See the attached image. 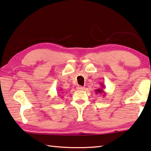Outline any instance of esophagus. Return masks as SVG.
<instances>
[{"label":"esophagus","instance_id":"1","mask_svg":"<svg viewBox=\"0 0 151 151\" xmlns=\"http://www.w3.org/2000/svg\"><path fill=\"white\" fill-rule=\"evenodd\" d=\"M76 88H77L78 90H84L85 88L84 86H78L77 87H76Z\"/></svg>","mask_w":151,"mask_h":151}]
</instances>
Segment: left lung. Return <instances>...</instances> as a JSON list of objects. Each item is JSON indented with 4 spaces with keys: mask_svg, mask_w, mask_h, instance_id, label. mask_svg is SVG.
<instances>
[{
    "mask_svg": "<svg viewBox=\"0 0 151 151\" xmlns=\"http://www.w3.org/2000/svg\"><path fill=\"white\" fill-rule=\"evenodd\" d=\"M100 85L102 87L96 90L95 92L96 94H103V96H105L106 92H104V88H105V86H104V84L102 83H100Z\"/></svg>",
    "mask_w": 151,
    "mask_h": 151,
    "instance_id": "1",
    "label": "left lung"
}]
</instances>
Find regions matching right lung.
Here are the masks:
<instances>
[{
    "label": "right lung",
    "instance_id": "obj_1",
    "mask_svg": "<svg viewBox=\"0 0 151 151\" xmlns=\"http://www.w3.org/2000/svg\"><path fill=\"white\" fill-rule=\"evenodd\" d=\"M60 90H62V89H60Z\"/></svg>",
    "mask_w": 151,
    "mask_h": 151
}]
</instances>
